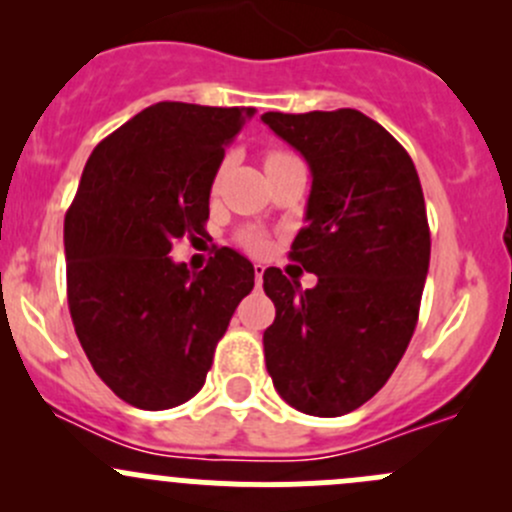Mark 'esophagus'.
Instances as JSON below:
<instances>
[{
    "label": "esophagus",
    "mask_w": 512,
    "mask_h": 512,
    "mask_svg": "<svg viewBox=\"0 0 512 512\" xmlns=\"http://www.w3.org/2000/svg\"><path fill=\"white\" fill-rule=\"evenodd\" d=\"M262 275H265V265H260V262H257V265H255V280H257V285H262Z\"/></svg>",
    "instance_id": "esophagus-1"
}]
</instances>
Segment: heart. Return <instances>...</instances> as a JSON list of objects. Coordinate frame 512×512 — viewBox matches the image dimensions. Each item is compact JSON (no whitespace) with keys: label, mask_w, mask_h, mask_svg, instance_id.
I'll return each mask as SVG.
<instances>
[{"label":"heart","mask_w":512,"mask_h":512,"mask_svg":"<svg viewBox=\"0 0 512 512\" xmlns=\"http://www.w3.org/2000/svg\"><path fill=\"white\" fill-rule=\"evenodd\" d=\"M282 156H287V153H270V156H267V160H275V158H282ZM223 170H225V165L223 168L218 170V175H215V185L220 183V178H223ZM240 245L245 247L247 252H265V247H267V237L262 235L260 230H245L240 235Z\"/></svg>","instance_id":"heart-1"}]
</instances>
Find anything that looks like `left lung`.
Segmentation results:
<instances>
[{
  "label": "left lung",
  "mask_w": 512,
  "mask_h": 512,
  "mask_svg": "<svg viewBox=\"0 0 512 512\" xmlns=\"http://www.w3.org/2000/svg\"><path fill=\"white\" fill-rule=\"evenodd\" d=\"M262 121L312 170L289 257L317 275L312 289L277 267L262 275L275 302L265 364L292 409L342 416L389 381L414 337L431 260L421 180L404 146L354 108Z\"/></svg>",
  "instance_id": "obj_1"
}]
</instances>
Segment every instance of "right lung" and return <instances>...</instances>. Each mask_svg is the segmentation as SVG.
<instances>
[{"label":"right lung","instance_id":"right-lung-1","mask_svg":"<svg viewBox=\"0 0 512 512\" xmlns=\"http://www.w3.org/2000/svg\"><path fill=\"white\" fill-rule=\"evenodd\" d=\"M255 108L160 101L103 138L64 220L66 294L76 337L126 404L163 411L205 384L255 267L223 247L190 272L170 260L198 240L225 146Z\"/></svg>","mask_w":512,"mask_h":512}]
</instances>
